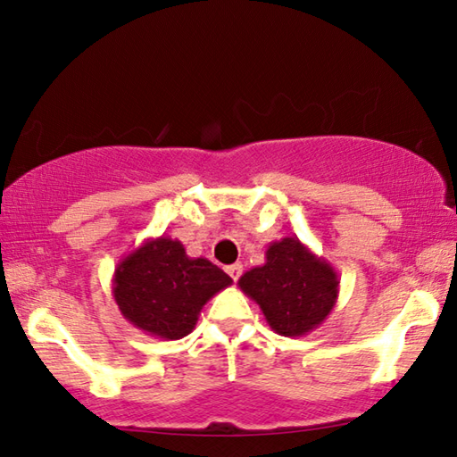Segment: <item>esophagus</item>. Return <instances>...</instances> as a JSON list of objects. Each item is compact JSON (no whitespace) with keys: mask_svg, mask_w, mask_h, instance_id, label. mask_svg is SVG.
I'll return each instance as SVG.
<instances>
[{"mask_svg":"<svg viewBox=\"0 0 457 457\" xmlns=\"http://www.w3.org/2000/svg\"><path fill=\"white\" fill-rule=\"evenodd\" d=\"M227 273L230 275V278H233V281H238V277L243 275V265H241V262H235V265H228V267H227Z\"/></svg>","mask_w":457,"mask_h":457,"instance_id":"1","label":"esophagus"}]
</instances>
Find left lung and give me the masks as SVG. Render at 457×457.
I'll return each mask as SVG.
<instances>
[{"mask_svg":"<svg viewBox=\"0 0 457 457\" xmlns=\"http://www.w3.org/2000/svg\"><path fill=\"white\" fill-rule=\"evenodd\" d=\"M238 287L283 337H303L317 329L339 297V277L331 262L317 257L297 237L270 243L265 265L246 270Z\"/></svg>","mask_w":457,"mask_h":457,"instance_id":"1","label":"left lung"}]
</instances>
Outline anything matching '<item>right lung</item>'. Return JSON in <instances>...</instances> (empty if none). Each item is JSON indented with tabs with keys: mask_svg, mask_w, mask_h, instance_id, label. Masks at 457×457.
I'll use <instances>...</instances> for the list:
<instances>
[{
	"mask_svg": "<svg viewBox=\"0 0 457 457\" xmlns=\"http://www.w3.org/2000/svg\"><path fill=\"white\" fill-rule=\"evenodd\" d=\"M233 283L208 259H192L170 237L146 238L118 262L112 295L120 313L150 337L176 341L192 333L203 307Z\"/></svg>",
	"mask_w": 457,
	"mask_h": 457,
	"instance_id": "obj_1",
	"label": "right lung"
}]
</instances>
